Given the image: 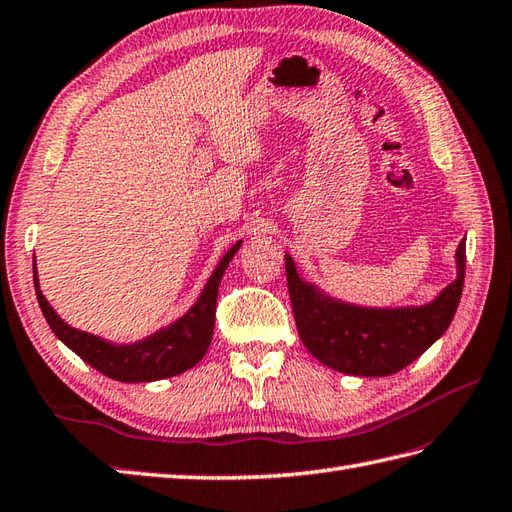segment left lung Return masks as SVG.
<instances>
[{"mask_svg":"<svg viewBox=\"0 0 512 512\" xmlns=\"http://www.w3.org/2000/svg\"><path fill=\"white\" fill-rule=\"evenodd\" d=\"M456 280L420 306H357L306 282L285 254L289 298L302 344L324 366L355 377H388L410 366L447 331L460 304L467 241L456 249Z\"/></svg>","mask_w":512,"mask_h":512,"instance_id":"obj_1","label":"left lung"}]
</instances>
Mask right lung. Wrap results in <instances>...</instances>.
<instances>
[{"mask_svg": "<svg viewBox=\"0 0 512 512\" xmlns=\"http://www.w3.org/2000/svg\"><path fill=\"white\" fill-rule=\"evenodd\" d=\"M241 245L243 241H238L227 249V254L214 267L197 302L179 320L133 344H113L63 322L41 293L37 260H32L34 291H37L39 306L52 333L89 366L105 374V377L122 383L160 381L197 366L208 352L214 333V315H217V293L221 278Z\"/></svg>", "mask_w": 512, "mask_h": 512, "instance_id": "obj_1", "label": "right lung"}]
</instances>
